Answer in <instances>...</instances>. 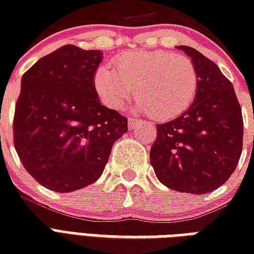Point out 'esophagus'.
Instances as JSON below:
<instances>
[{
  "mask_svg": "<svg viewBox=\"0 0 254 254\" xmlns=\"http://www.w3.org/2000/svg\"><path fill=\"white\" fill-rule=\"evenodd\" d=\"M139 121L137 119H134V117H129V120H127V127L129 129H133V127H135V125H138Z\"/></svg>",
  "mask_w": 254,
  "mask_h": 254,
  "instance_id": "esophagus-1",
  "label": "esophagus"
}]
</instances>
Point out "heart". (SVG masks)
Here are the masks:
<instances>
[{
  "instance_id": "obj_1",
  "label": "heart",
  "mask_w": 254,
  "mask_h": 254,
  "mask_svg": "<svg viewBox=\"0 0 254 254\" xmlns=\"http://www.w3.org/2000/svg\"><path fill=\"white\" fill-rule=\"evenodd\" d=\"M100 64L93 87L108 108L119 109L134 93L135 108L157 120L177 119L196 97L199 72L191 58L166 50H131Z\"/></svg>"
}]
</instances>
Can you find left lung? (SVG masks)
Returning a JSON list of instances; mask_svg holds the SVG:
<instances>
[{
    "instance_id": "left-lung-1",
    "label": "left lung",
    "mask_w": 254,
    "mask_h": 254,
    "mask_svg": "<svg viewBox=\"0 0 254 254\" xmlns=\"http://www.w3.org/2000/svg\"><path fill=\"white\" fill-rule=\"evenodd\" d=\"M193 61L199 87L192 105L157 125L150 163L161 183L187 193H207L228 181L241 151L244 123L231 81L203 54L179 46Z\"/></svg>"
}]
</instances>
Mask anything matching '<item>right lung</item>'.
<instances>
[{
	"instance_id": "add662e5",
	"label": "right lung",
	"mask_w": 254,
	"mask_h": 254,
	"mask_svg": "<svg viewBox=\"0 0 254 254\" xmlns=\"http://www.w3.org/2000/svg\"><path fill=\"white\" fill-rule=\"evenodd\" d=\"M100 50L63 46L23 73L13 120L14 147L31 177L57 192L92 185L127 119L101 105L93 73Z\"/></svg>"
}]
</instances>
